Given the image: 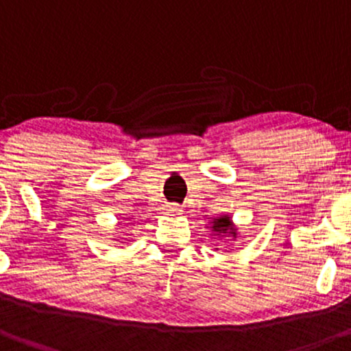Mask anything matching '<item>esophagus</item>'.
<instances>
[{"label": "esophagus", "mask_w": 351, "mask_h": 351, "mask_svg": "<svg viewBox=\"0 0 351 351\" xmlns=\"http://www.w3.org/2000/svg\"><path fill=\"white\" fill-rule=\"evenodd\" d=\"M169 214H171V215H180V214H182V207L171 206V207H169Z\"/></svg>", "instance_id": "34e87169"}]
</instances>
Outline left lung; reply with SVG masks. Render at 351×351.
I'll return each instance as SVG.
<instances>
[{
    "label": "left lung",
    "instance_id": "left-lung-1",
    "mask_svg": "<svg viewBox=\"0 0 351 351\" xmlns=\"http://www.w3.org/2000/svg\"><path fill=\"white\" fill-rule=\"evenodd\" d=\"M212 232H215L217 235H232V237H237V228L234 227V223H232L230 217H227V215H222V217L219 219H214L212 220Z\"/></svg>",
    "mask_w": 351,
    "mask_h": 351
}]
</instances>
